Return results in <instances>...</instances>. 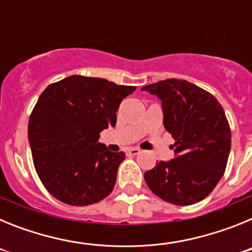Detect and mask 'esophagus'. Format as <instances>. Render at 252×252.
I'll return each mask as SVG.
<instances>
[{"label": "esophagus", "mask_w": 252, "mask_h": 252, "mask_svg": "<svg viewBox=\"0 0 252 252\" xmlns=\"http://www.w3.org/2000/svg\"><path fill=\"white\" fill-rule=\"evenodd\" d=\"M126 153H127V155H137V154L141 153V150H140L139 148H130L127 149Z\"/></svg>", "instance_id": "1"}]
</instances>
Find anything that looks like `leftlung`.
Instances as JSON below:
<instances>
[{
	"mask_svg": "<svg viewBox=\"0 0 252 252\" xmlns=\"http://www.w3.org/2000/svg\"><path fill=\"white\" fill-rule=\"evenodd\" d=\"M141 91L161 101L164 127L175 140L174 158L146 171V184L169 203H198L217 186L230 155L231 130L223 108L211 93L184 79H165Z\"/></svg>",
	"mask_w": 252,
	"mask_h": 252,
	"instance_id": "1",
	"label": "left lung"
}]
</instances>
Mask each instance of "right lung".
Here are the masks:
<instances>
[{
	"label": "right lung",
	"instance_id": "add662e5",
	"mask_svg": "<svg viewBox=\"0 0 252 252\" xmlns=\"http://www.w3.org/2000/svg\"><path fill=\"white\" fill-rule=\"evenodd\" d=\"M136 87L70 75L46 87L29 120L34 165L51 195L70 206L97 203L112 192L125 153L99 133L115 127L117 110Z\"/></svg>",
	"mask_w": 252,
	"mask_h": 252
}]
</instances>
